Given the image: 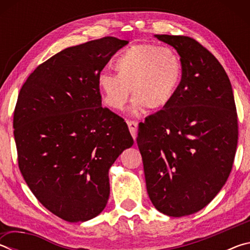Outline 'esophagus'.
Masks as SVG:
<instances>
[{
  "mask_svg": "<svg viewBox=\"0 0 250 250\" xmlns=\"http://www.w3.org/2000/svg\"><path fill=\"white\" fill-rule=\"evenodd\" d=\"M126 124H128L131 135H132L133 139H135L137 138V132H138V124L135 121H131V120L126 121Z\"/></svg>",
  "mask_w": 250,
  "mask_h": 250,
  "instance_id": "obj_1",
  "label": "esophagus"
}]
</instances>
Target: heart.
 <instances>
[{
  "instance_id": "b5f03b06",
  "label": "heart",
  "mask_w": 250,
  "mask_h": 250,
  "mask_svg": "<svg viewBox=\"0 0 250 250\" xmlns=\"http://www.w3.org/2000/svg\"><path fill=\"white\" fill-rule=\"evenodd\" d=\"M113 67L117 74L103 71L97 83L104 103L117 111L125 108L131 94L135 110L164 109L174 99L183 77L175 50L149 43L125 48Z\"/></svg>"
}]
</instances>
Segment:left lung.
<instances>
[{
  "mask_svg": "<svg viewBox=\"0 0 250 250\" xmlns=\"http://www.w3.org/2000/svg\"><path fill=\"white\" fill-rule=\"evenodd\" d=\"M180 55L183 77L172 103L139 125L146 191L167 216L201 210L230 174L238 140L234 94L215 56L188 36L154 35Z\"/></svg>",
  "mask_w": 250,
  "mask_h": 250,
  "instance_id": "1",
  "label": "left lung"
}]
</instances>
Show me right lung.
<instances>
[{
	"label": "right lung",
	"instance_id": "obj_1",
	"mask_svg": "<svg viewBox=\"0 0 250 250\" xmlns=\"http://www.w3.org/2000/svg\"><path fill=\"white\" fill-rule=\"evenodd\" d=\"M117 37L65 48L29 75L14 111L19 167L43 206L66 222L94 218L110 195L109 170L133 139L101 105L98 76L128 44Z\"/></svg>",
	"mask_w": 250,
	"mask_h": 250
}]
</instances>
